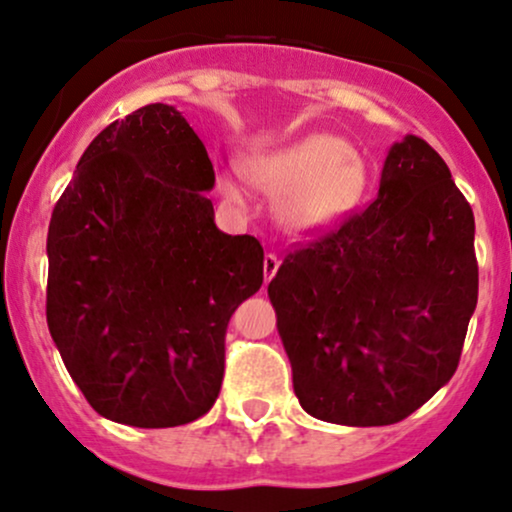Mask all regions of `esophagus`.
I'll return each instance as SVG.
<instances>
[{"label":"esophagus","instance_id":"1","mask_svg":"<svg viewBox=\"0 0 512 512\" xmlns=\"http://www.w3.org/2000/svg\"><path fill=\"white\" fill-rule=\"evenodd\" d=\"M278 257L274 255V252H267V255H264V283H269L271 278L276 276V271H278Z\"/></svg>","mask_w":512,"mask_h":512}]
</instances>
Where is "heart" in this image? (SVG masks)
Listing matches in <instances>:
<instances>
[{"label":"heart","instance_id":"b5f03b06","mask_svg":"<svg viewBox=\"0 0 512 512\" xmlns=\"http://www.w3.org/2000/svg\"><path fill=\"white\" fill-rule=\"evenodd\" d=\"M252 184L278 200L276 217L293 234H319L345 219L364 198L368 170L361 155L342 137L304 134L278 151L255 155L248 163ZM229 203L241 205L243 191L234 179H222Z\"/></svg>","mask_w":512,"mask_h":512}]
</instances>
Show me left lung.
I'll return each mask as SVG.
<instances>
[{
	"label": "left lung",
	"mask_w": 512,
	"mask_h": 512,
	"mask_svg": "<svg viewBox=\"0 0 512 512\" xmlns=\"http://www.w3.org/2000/svg\"><path fill=\"white\" fill-rule=\"evenodd\" d=\"M269 300L309 416L392 425L449 383L477 307L475 217L435 148L397 141L373 203L290 252Z\"/></svg>",
	"instance_id": "1"
}]
</instances>
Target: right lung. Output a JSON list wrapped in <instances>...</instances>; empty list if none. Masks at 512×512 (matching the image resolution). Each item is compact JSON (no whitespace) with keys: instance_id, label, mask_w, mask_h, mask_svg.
Returning a JSON list of instances; mask_svg holds the SVG:
<instances>
[{"instance_id":"right-lung-1","label":"right lung","mask_w":512,"mask_h":512,"mask_svg":"<svg viewBox=\"0 0 512 512\" xmlns=\"http://www.w3.org/2000/svg\"><path fill=\"white\" fill-rule=\"evenodd\" d=\"M212 186L198 134L151 103L103 129L58 198L49 333L103 418L174 428L215 404L226 326L260 290L264 250L217 229Z\"/></svg>"}]
</instances>
